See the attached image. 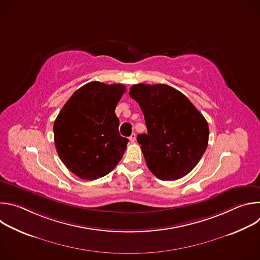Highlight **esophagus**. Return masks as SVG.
<instances>
[{"instance_id": "1", "label": "esophagus", "mask_w": 260, "mask_h": 260, "mask_svg": "<svg viewBox=\"0 0 260 260\" xmlns=\"http://www.w3.org/2000/svg\"><path fill=\"white\" fill-rule=\"evenodd\" d=\"M136 137H137V136H136L135 133L132 134L131 137H129V141H131V142H135V141H136Z\"/></svg>"}]
</instances>
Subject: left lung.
<instances>
[{
	"instance_id": "1",
	"label": "left lung",
	"mask_w": 260,
	"mask_h": 260,
	"mask_svg": "<svg viewBox=\"0 0 260 260\" xmlns=\"http://www.w3.org/2000/svg\"><path fill=\"white\" fill-rule=\"evenodd\" d=\"M129 96L144 114L148 134L138 135L137 141L148 169L164 181L191 172L208 147L209 125L203 114L167 84H135Z\"/></svg>"
}]
</instances>
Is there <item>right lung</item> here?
<instances>
[{"mask_svg": "<svg viewBox=\"0 0 260 260\" xmlns=\"http://www.w3.org/2000/svg\"><path fill=\"white\" fill-rule=\"evenodd\" d=\"M125 91L122 84L89 82L68 100L54 124V143L63 165L84 180L112 171L128 140L119 135L115 108Z\"/></svg>", "mask_w": 260, "mask_h": 260, "instance_id": "right-lung-1", "label": "right lung"}]
</instances>
